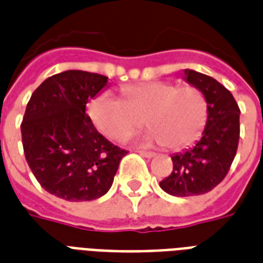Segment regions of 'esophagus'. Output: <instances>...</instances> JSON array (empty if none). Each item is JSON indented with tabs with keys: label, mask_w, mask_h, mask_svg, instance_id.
<instances>
[{
	"label": "esophagus",
	"mask_w": 263,
	"mask_h": 263,
	"mask_svg": "<svg viewBox=\"0 0 263 263\" xmlns=\"http://www.w3.org/2000/svg\"><path fill=\"white\" fill-rule=\"evenodd\" d=\"M142 157H146V158H153V157H156V153L153 152H144V150H139L138 152Z\"/></svg>",
	"instance_id": "obj_1"
}]
</instances>
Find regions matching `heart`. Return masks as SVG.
Here are the masks:
<instances>
[{"mask_svg":"<svg viewBox=\"0 0 263 263\" xmlns=\"http://www.w3.org/2000/svg\"><path fill=\"white\" fill-rule=\"evenodd\" d=\"M123 98L101 92L87 105V113L102 135L117 139L146 123L152 129L148 142L181 148L192 143L202 131L208 102L194 86H176L169 82H146L121 87Z\"/></svg>","mask_w":263,"mask_h":263,"instance_id":"b5f03b06","label":"heart"}]
</instances>
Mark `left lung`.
I'll use <instances>...</instances> for the list:
<instances>
[{"mask_svg":"<svg viewBox=\"0 0 263 263\" xmlns=\"http://www.w3.org/2000/svg\"><path fill=\"white\" fill-rule=\"evenodd\" d=\"M183 79L208 102V119L199 140L172 156V173L160 181L169 195L194 196L212 191L222 181L236 156L240 110L231 91L216 79L192 69H184Z\"/></svg>","mask_w":263,"mask_h":263,"instance_id":"left-lung-1","label":"left lung"}]
</instances>
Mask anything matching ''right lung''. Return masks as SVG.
Returning <instances> with one entry per match:
<instances>
[{
  "label": "right lung",
  "instance_id": "add662e5",
  "mask_svg": "<svg viewBox=\"0 0 263 263\" xmlns=\"http://www.w3.org/2000/svg\"><path fill=\"white\" fill-rule=\"evenodd\" d=\"M107 78L71 69L47 78L32 92L22 123L26 160L49 194L69 202L94 200L110 190L128 152L101 135L86 115Z\"/></svg>",
  "mask_w": 263,
  "mask_h": 263
}]
</instances>
